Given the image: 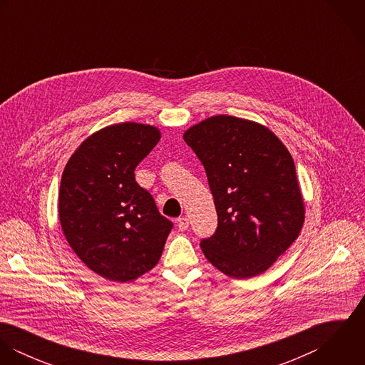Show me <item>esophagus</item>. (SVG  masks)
<instances>
[{
	"mask_svg": "<svg viewBox=\"0 0 365 365\" xmlns=\"http://www.w3.org/2000/svg\"><path fill=\"white\" fill-rule=\"evenodd\" d=\"M177 226H178V229H180V230H185V229L190 226V220H188V217H185V216L178 217V219H177Z\"/></svg>",
	"mask_w": 365,
	"mask_h": 365,
	"instance_id": "34e87169",
	"label": "esophagus"
}]
</instances>
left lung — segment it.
Listing matches in <instances>:
<instances>
[{"instance_id": "obj_1", "label": "left lung", "mask_w": 365, "mask_h": 365, "mask_svg": "<svg viewBox=\"0 0 365 365\" xmlns=\"http://www.w3.org/2000/svg\"><path fill=\"white\" fill-rule=\"evenodd\" d=\"M184 140L204 164L217 213L215 233L200 245L205 257L232 278L264 272L305 219L289 152L269 129L229 115L190 128Z\"/></svg>"}]
</instances>
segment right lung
<instances>
[{"label": "right lung", "mask_w": 365, "mask_h": 365, "mask_svg": "<svg viewBox=\"0 0 365 365\" xmlns=\"http://www.w3.org/2000/svg\"><path fill=\"white\" fill-rule=\"evenodd\" d=\"M158 140L150 125L106 126L83 142L63 171V233L80 260L106 279L128 282L150 271L173 229L135 180V168Z\"/></svg>", "instance_id": "obj_1"}]
</instances>
